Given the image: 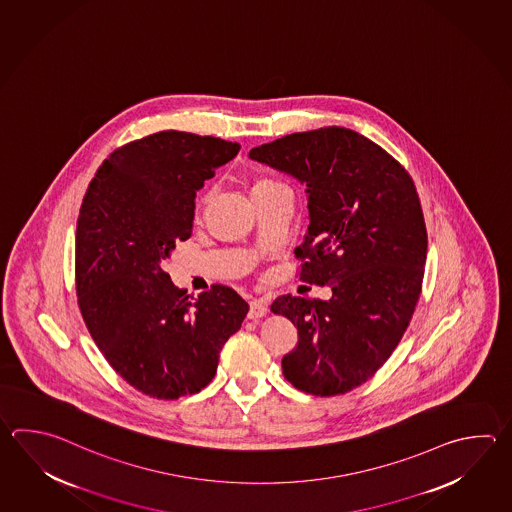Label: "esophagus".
I'll use <instances>...</instances> for the list:
<instances>
[{
	"label": "esophagus",
	"instance_id": "34e87169",
	"mask_svg": "<svg viewBox=\"0 0 512 512\" xmlns=\"http://www.w3.org/2000/svg\"><path fill=\"white\" fill-rule=\"evenodd\" d=\"M266 313H268V306L266 304L261 303V301H251L250 312H248L250 319H261Z\"/></svg>",
	"mask_w": 512,
	"mask_h": 512
}]
</instances>
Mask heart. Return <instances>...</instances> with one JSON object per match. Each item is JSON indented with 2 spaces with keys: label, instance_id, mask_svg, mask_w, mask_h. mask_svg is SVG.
<instances>
[{
  "label": "heart",
  "instance_id": "1",
  "mask_svg": "<svg viewBox=\"0 0 512 512\" xmlns=\"http://www.w3.org/2000/svg\"><path fill=\"white\" fill-rule=\"evenodd\" d=\"M284 188L281 182L273 180V178H257L251 186V193H259V191H268V189Z\"/></svg>",
  "mask_w": 512,
  "mask_h": 512
}]
</instances>
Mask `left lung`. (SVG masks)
Wrapping results in <instances>:
<instances>
[{
    "instance_id": "left-lung-1",
    "label": "left lung",
    "mask_w": 512,
    "mask_h": 512,
    "mask_svg": "<svg viewBox=\"0 0 512 512\" xmlns=\"http://www.w3.org/2000/svg\"><path fill=\"white\" fill-rule=\"evenodd\" d=\"M250 158L306 184L310 226L295 257L304 282L332 288L328 301H273L299 332L282 374L306 394H346L383 366L416 310L428 244L416 186L383 147L346 127L282 136Z\"/></svg>"
}]
</instances>
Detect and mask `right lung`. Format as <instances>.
I'll use <instances>...</instances> for the list:
<instances>
[{"label": "right lung", "mask_w": 512, "mask_h": 512, "mask_svg": "<svg viewBox=\"0 0 512 512\" xmlns=\"http://www.w3.org/2000/svg\"><path fill=\"white\" fill-rule=\"evenodd\" d=\"M240 146L160 131L98 167L76 224V293L85 326L118 376L146 396L197 394L215 377L248 303L215 284L193 299L162 264L193 230L195 197Z\"/></svg>", "instance_id": "1"}]
</instances>
